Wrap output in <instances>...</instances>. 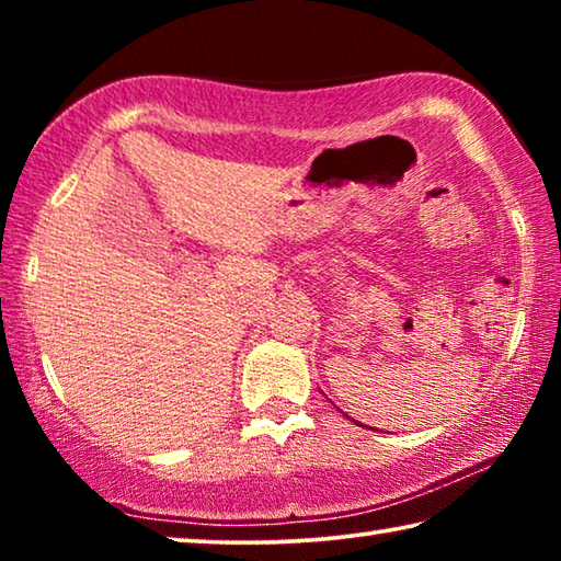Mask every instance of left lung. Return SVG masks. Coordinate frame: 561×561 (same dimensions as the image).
Segmentation results:
<instances>
[{"label": "left lung", "mask_w": 561, "mask_h": 561, "mask_svg": "<svg viewBox=\"0 0 561 561\" xmlns=\"http://www.w3.org/2000/svg\"><path fill=\"white\" fill-rule=\"evenodd\" d=\"M356 423H358V421H356Z\"/></svg>", "instance_id": "obj_1"}]
</instances>
